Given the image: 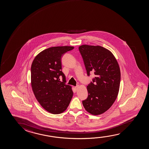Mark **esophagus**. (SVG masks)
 Masks as SVG:
<instances>
[{
  "label": "esophagus",
  "mask_w": 149,
  "mask_h": 149,
  "mask_svg": "<svg viewBox=\"0 0 149 149\" xmlns=\"http://www.w3.org/2000/svg\"><path fill=\"white\" fill-rule=\"evenodd\" d=\"M78 87H79V86L78 85V86H75V88L76 90H77L78 88Z\"/></svg>",
  "instance_id": "1"
}]
</instances>
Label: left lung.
Wrapping results in <instances>:
<instances>
[{
	"mask_svg": "<svg viewBox=\"0 0 149 149\" xmlns=\"http://www.w3.org/2000/svg\"><path fill=\"white\" fill-rule=\"evenodd\" d=\"M88 75L94 73L93 82L86 86L87 99L82 104L93 115L102 114L114 104L118 94L120 70L114 55L99 45H84L79 47Z\"/></svg>",
	"mask_w": 149,
	"mask_h": 149,
	"instance_id": "left-lung-1",
	"label": "left lung"
}]
</instances>
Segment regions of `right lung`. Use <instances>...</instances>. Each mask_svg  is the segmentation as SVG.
<instances>
[{"mask_svg": "<svg viewBox=\"0 0 149 149\" xmlns=\"http://www.w3.org/2000/svg\"><path fill=\"white\" fill-rule=\"evenodd\" d=\"M73 49L71 46L47 48L37 55L31 65V84L33 93L41 107L53 114L65 111L73 97L72 86L65 84L61 58ZM60 75L63 82L60 81Z\"/></svg>", "mask_w": 149, "mask_h": 149, "instance_id": "right-lung-1", "label": "right lung"}]
</instances>
